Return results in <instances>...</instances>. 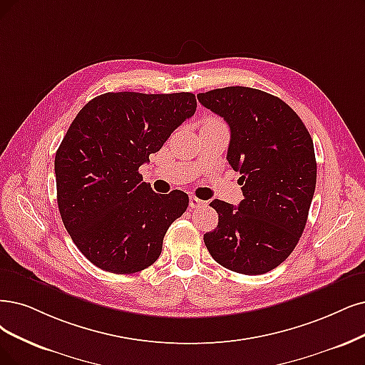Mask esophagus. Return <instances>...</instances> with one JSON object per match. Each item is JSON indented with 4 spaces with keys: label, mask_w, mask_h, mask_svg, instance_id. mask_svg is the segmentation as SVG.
<instances>
[{
    "label": "esophagus",
    "mask_w": 365,
    "mask_h": 365,
    "mask_svg": "<svg viewBox=\"0 0 365 365\" xmlns=\"http://www.w3.org/2000/svg\"><path fill=\"white\" fill-rule=\"evenodd\" d=\"M205 205H206V201L197 198L195 195H191V197H190V207H192V209H198V207L205 206Z\"/></svg>",
    "instance_id": "1"
}]
</instances>
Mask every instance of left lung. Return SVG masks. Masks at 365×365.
Instances as JSON below:
<instances>
[{
	"label": "left lung",
	"instance_id": "left-lung-1",
	"mask_svg": "<svg viewBox=\"0 0 365 365\" xmlns=\"http://www.w3.org/2000/svg\"><path fill=\"white\" fill-rule=\"evenodd\" d=\"M197 98L230 126L227 159L244 194L237 207L212 201L218 225L205 244L233 272L266 274L289 257L307 224L317 178L312 135L286 102L257 88L225 87Z\"/></svg>",
	"mask_w": 365,
	"mask_h": 365
}]
</instances>
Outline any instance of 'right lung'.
<instances>
[{"label":"right lung","mask_w":365,"mask_h":365,"mask_svg":"<svg viewBox=\"0 0 365 365\" xmlns=\"http://www.w3.org/2000/svg\"><path fill=\"white\" fill-rule=\"evenodd\" d=\"M195 94L105 93L78 113L56 153L57 201L73 244L98 267L133 274L153 264L190 198L152 191L138 168L186 118Z\"/></svg>","instance_id":"1"}]
</instances>
